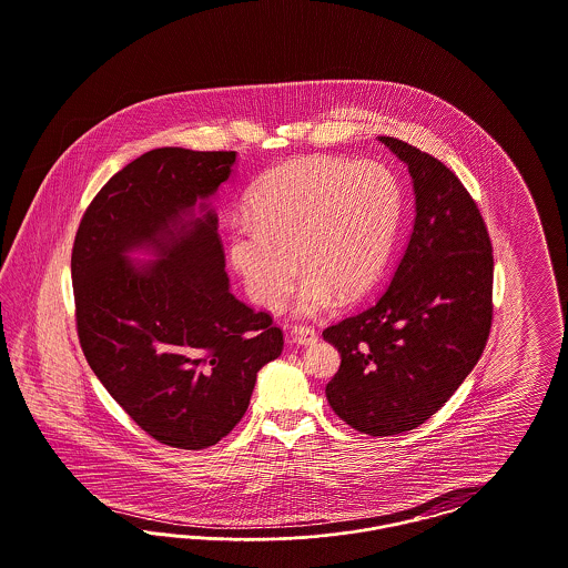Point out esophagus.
I'll return each instance as SVG.
<instances>
[{
  "instance_id": "obj_1",
  "label": "esophagus",
  "mask_w": 568,
  "mask_h": 568,
  "mask_svg": "<svg viewBox=\"0 0 568 568\" xmlns=\"http://www.w3.org/2000/svg\"><path fill=\"white\" fill-rule=\"evenodd\" d=\"M292 338H294V343H296V345L306 347V345H315V343H317V338H320V334H317V329H315V327H311V325H294V329H292Z\"/></svg>"
}]
</instances>
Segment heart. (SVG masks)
I'll use <instances>...</instances> for the list:
<instances>
[{"mask_svg": "<svg viewBox=\"0 0 568 568\" xmlns=\"http://www.w3.org/2000/svg\"><path fill=\"white\" fill-rule=\"evenodd\" d=\"M248 209L227 239L246 294L264 308L278 306L300 266L297 313L315 315L336 294L352 302L375 285L396 236L400 187L381 163L315 155L271 170Z\"/></svg>", "mask_w": 568, "mask_h": 568, "instance_id": "1", "label": "heart"}]
</instances>
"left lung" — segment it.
<instances>
[{
    "label": "left lung",
    "mask_w": 568,
    "mask_h": 568,
    "mask_svg": "<svg viewBox=\"0 0 568 568\" xmlns=\"http://www.w3.org/2000/svg\"><path fill=\"white\" fill-rule=\"evenodd\" d=\"M378 140L408 165L415 223L377 302L325 327L341 353L325 398L357 433L392 436L430 419L479 362L494 257L484 216L458 176L398 138Z\"/></svg>",
    "instance_id": "8db88e82"
}]
</instances>
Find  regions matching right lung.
Returning <instances> with one entry per match:
<instances>
[{"mask_svg": "<svg viewBox=\"0 0 568 568\" xmlns=\"http://www.w3.org/2000/svg\"><path fill=\"white\" fill-rule=\"evenodd\" d=\"M234 151L153 149L84 211L72 248L82 353L135 424L179 449H206L243 419L283 332L230 292L209 200ZM197 207L200 217L194 216ZM149 247L159 260L132 265Z\"/></svg>", "mask_w": 568, "mask_h": 568, "instance_id": "add662e5", "label": "right lung"}]
</instances>
